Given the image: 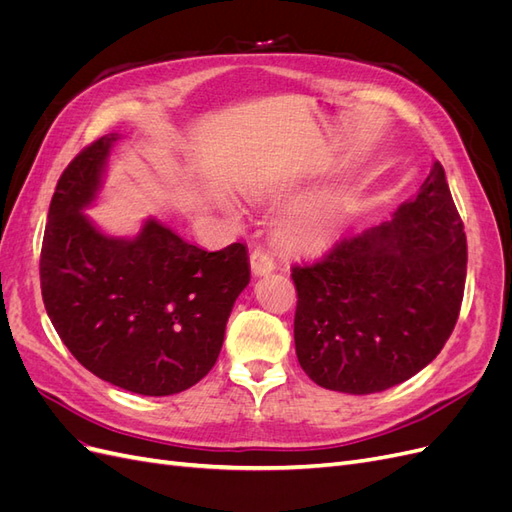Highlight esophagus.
I'll return each instance as SVG.
<instances>
[{"label":"esophagus","instance_id":"esophagus-1","mask_svg":"<svg viewBox=\"0 0 512 512\" xmlns=\"http://www.w3.org/2000/svg\"><path fill=\"white\" fill-rule=\"evenodd\" d=\"M250 267H252L254 275H265V273H271L275 269V262L269 256V252L260 250V247H258V250H254L250 254Z\"/></svg>","mask_w":512,"mask_h":512}]
</instances>
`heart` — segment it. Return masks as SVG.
<instances>
[{"mask_svg": "<svg viewBox=\"0 0 512 512\" xmlns=\"http://www.w3.org/2000/svg\"><path fill=\"white\" fill-rule=\"evenodd\" d=\"M344 220V203L339 196H318L294 209L280 224V239L297 252H318L327 247Z\"/></svg>", "mask_w": 512, "mask_h": 512, "instance_id": "1", "label": "heart"}]
</instances>
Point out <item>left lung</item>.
Here are the masks:
<instances>
[{"label": "left lung", "mask_w": 512, "mask_h": 512, "mask_svg": "<svg viewBox=\"0 0 512 512\" xmlns=\"http://www.w3.org/2000/svg\"><path fill=\"white\" fill-rule=\"evenodd\" d=\"M466 269V232L436 162L391 222L292 267L294 348L303 371L324 389L350 395L412 378L455 329Z\"/></svg>", "instance_id": "8db88e82"}]
</instances>
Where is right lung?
Masks as SVG:
<instances>
[{"mask_svg":"<svg viewBox=\"0 0 512 512\" xmlns=\"http://www.w3.org/2000/svg\"><path fill=\"white\" fill-rule=\"evenodd\" d=\"M115 141L85 147L57 181L40 252L42 301L91 374L138 395H175L218 361L232 305L250 284L247 247L207 252L156 220L134 239L100 232L83 209Z\"/></svg>","mask_w":512,"mask_h":512,"instance_id":"add662e5","label":"right lung"}]
</instances>
